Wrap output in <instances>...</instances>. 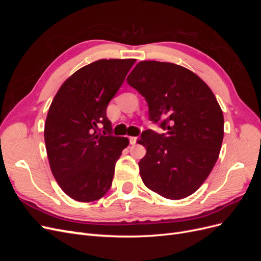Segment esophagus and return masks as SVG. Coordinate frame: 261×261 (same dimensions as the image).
Instances as JSON below:
<instances>
[{
	"label": "esophagus",
	"instance_id": "1",
	"mask_svg": "<svg viewBox=\"0 0 261 261\" xmlns=\"http://www.w3.org/2000/svg\"><path fill=\"white\" fill-rule=\"evenodd\" d=\"M128 139H129V144L130 145H135L136 143H137V137H135V136H129L128 137Z\"/></svg>",
	"mask_w": 261,
	"mask_h": 261
}]
</instances>
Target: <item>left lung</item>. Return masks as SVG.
Instances as JSON below:
<instances>
[{
    "mask_svg": "<svg viewBox=\"0 0 261 261\" xmlns=\"http://www.w3.org/2000/svg\"><path fill=\"white\" fill-rule=\"evenodd\" d=\"M127 83L143 96L149 118L167 130H146L138 143L147 153L139 161L144 184L168 199L194 194L219 158L224 118L215 94L192 70L173 63L143 61Z\"/></svg>",
    "mask_w": 261,
    "mask_h": 261,
    "instance_id": "1",
    "label": "left lung"
}]
</instances>
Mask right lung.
I'll use <instances>...</instances> for the list:
<instances>
[{
	"instance_id": "obj_1",
	"label": "right lung",
	"mask_w": 261,
	"mask_h": 261,
	"mask_svg": "<svg viewBox=\"0 0 261 261\" xmlns=\"http://www.w3.org/2000/svg\"><path fill=\"white\" fill-rule=\"evenodd\" d=\"M135 62L99 60L80 68L50 106L44 124L50 168L63 192L77 201H94L108 193L115 163L129 144L126 137L111 135L107 107Z\"/></svg>"
}]
</instances>
